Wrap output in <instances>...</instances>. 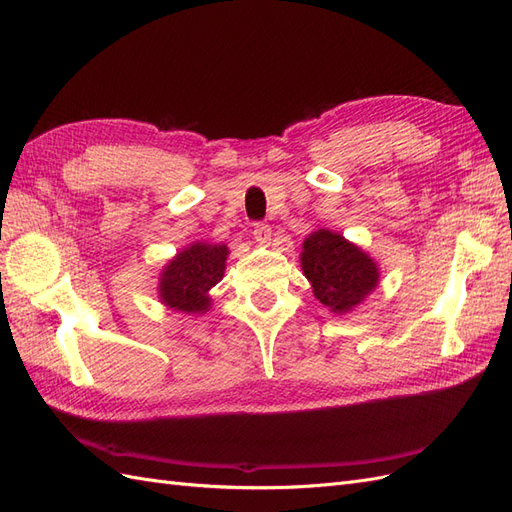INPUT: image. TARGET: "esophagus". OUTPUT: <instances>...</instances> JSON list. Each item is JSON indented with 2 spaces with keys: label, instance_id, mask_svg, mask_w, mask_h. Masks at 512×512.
Masks as SVG:
<instances>
[{
  "label": "esophagus",
  "instance_id": "esophagus-1",
  "mask_svg": "<svg viewBox=\"0 0 512 512\" xmlns=\"http://www.w3.org/2000/svg\"><path fill=\"white\" fill-rule=\"evenodd\" d=\"M252 235H254L256 243L269 245V241H271V226H267V224H254Z\"/></svg>",
  "mask_w": 512,
  "mask_h": 512
}]
</instances>
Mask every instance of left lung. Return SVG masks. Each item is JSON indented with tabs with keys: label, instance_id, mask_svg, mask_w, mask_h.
I'll return each mask as SVG.
<instances>
[{
	"label": "left lung",
	"instance_id": "left-lung-1",
	"mask_svg": "<svg viewBox=\"0 0 512 512\" xmlns=\"http://www.w3.org/2000/svg\"><path fill=\"white\" fill-rule=\"evenodd\" d=\"M301 269L314 297L335 316L350 314L380 284V267L363 247L339 232L318 228L307 235Z\"/></svg>",
	"mask_w": 512,
	"mask_h": 512
}]
</instances>
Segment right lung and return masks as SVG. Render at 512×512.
<instances>
[{"label": "right lung", "mask_w": 512, "mask_h": 512, "mask_svg": "<svg viewBox=\"0 0 512 512\" xmlns=\"http://www.w3.org/2000/svg\"><path fill=\"white\" fill-rule=\"evenodd\" d=\"M230 250L224 243L194 241L183 247L162 267L158 277V299L173 312L207 314L209 290L224 277Z\"/></svg>", "instance_id": "1"}]
</instances>
